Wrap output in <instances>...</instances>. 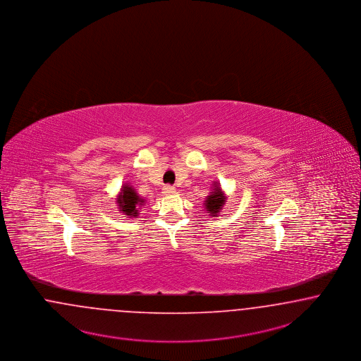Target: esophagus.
Returning <instances> with one entry per match:
<instances>
[{
  "label": "esophagus",
  "mask_w": 361,
  "mask_h": 361,
  "mask_svg": "<svg viewBox=\"0 0 361 361\" xmlns=\"http://www.w3.org/2000/svg\"><path fill=\"white\" fill-rule=\"evenodd\" d=\"M174 190H176V189H174L173 187H171V185H165L164 189H162V192H164L165 195H172V193H174Z\"/></svg>",
  "instance_id": "34e87169"
}]
</instances>
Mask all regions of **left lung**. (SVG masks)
<instances>
[{
    "mask_svg": "<svg viewBox=\"0 0 361 361\" xmlns=\"http://www.w3.org/2000/svg\"><path fill=\"white\" fill-rule=\"evenodd\" d=\"M224 204L225 196L220 188H216L214 192H212L211 195L208 196V199L205 200V208L213 217H216L220 209H223Z\"/></svg>",
    "mask_w": 361,
    "mask_h": 361,
    "instance_id": "obj_1",
    "label": "left lung"
}]
</instances>
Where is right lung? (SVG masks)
I'll return each mask as SVG.
<instances>
[{
	"instance_id": "obj_1",
	"label": "right lung",
	"mask_w": 361,
	"mask_h": 361,
	"mask_svg": "<svg viewBox=\"0 0 361 361\" xmlns=\"http://www.w3.org/2000/svg\"><path fill=\"white\" fill-rule=\"evenodd\" d=\"M117 201L120 204L118 205L120 211L124 212L126 216H133V217L137 216V207H138V204L142 205L141 202H144V200L140 199L137 196L136 192L132 188L128 187V185L121 189L120 199L117 200Z\"/></svg>"
}]
</instances>
